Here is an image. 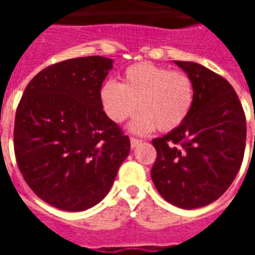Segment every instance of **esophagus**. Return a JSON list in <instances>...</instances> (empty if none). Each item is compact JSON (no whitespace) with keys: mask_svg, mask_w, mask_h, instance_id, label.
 I'll return each instance as SVG.
<instances>
[{"mask_svg":"<svg viewBox=\"0 0 255 255\" xmlns=\"http://www.w3.org/2000/svg\"><path fill=\"white\" fill-rule=\"evenodd\" d=\"M129 142H131V147H132V149H135V147H136V146L140 143V140H139V139H135V138L129 139Z\"/></svg>","mask_w":255,"mask_h":255,"instance_id":"obj_1","label":"esophagus"}]
</instances>
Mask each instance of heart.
<instances>
[{"label": "heart", "mask_w": 255, "mask_h": 255, "mask_svg": "<svg viewBox=\"0 0 255 255\" xmlns=\"http://www.w3.org/2000/svg\"><path fill=\"white\" fill-rule=\"evenodd\" d=\"M192 100L191 79L186 73L150 63L133 64L124 71L122 83L108 80L100 90L102 109L115 124L132 116L138 105L140 113L129 124L135 133L175 129L188 116Z\"/></svg>", "instance_id": "obj_1"}]
</instances>
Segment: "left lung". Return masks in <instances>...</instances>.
I'll use <instances>...</instances> for the list:
<instances>
[{
  "label": "left lung",
  "instance_id": "left-lung-1",
  "mask_svg": "<svg viewBox=\"0 0 255 255\" xmlns=\"http://www.w3.org/2000/svg\"><path fill=\"white\" fill-rule=\"evenodd\" d=\"M191 79L194 100L186 120L153 140L157 160L151 179L165 201L197 209L224 194L241 169L246 117L224 78L191 61H173Z\"/></svg>",
  "mask_w": 255,
  "mask_h": 255
}]
</instances>
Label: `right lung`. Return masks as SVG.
I'll return each mask as SVG.
<instances>
[{"instance_id": "add662e5", "label": "right lung", "mask_w": 255, "mask_h": 255, "mask_svg": "<svg viewBox=\"0 0 255 255\" xmlns=\"http://www.w3.org/2000/svg\"><path fill=\"white\" fill-rule=\"evenodd\" d=\"M113 60L71 58L42 69L25 87L14 119V154L42 201L83 212L109 192L129 154V139L100 101Z\"/></svg>"}]
</instances>
